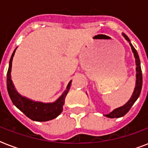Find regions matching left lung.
<instances>
[{"label":"left lung","instance_id":"obj_1","mask_svg":"<svg viewBox=\"0 0 148 148\" xmlns=\"http://www.w3.org/2000/svg\"><path fill=\"white\" fill-rule=\"evenodd\" d=\"M124 38L127 40V41H128L129 45L131 46L132 52L134 53V58H135V64H136V84L135 88L134 90V92L131 95V98L129 99V101L127 102L124 105L119 107V108H115L114 110H113L111 112L107 114H103L105 117H109V118H115V117H121L123 116L126 114L128 112L129 110L131 109V108L133 106L138 98L140 96V91H141V88H142V72H141V67H140V61L138 53L135 48L133 47V45H131V40L128 38V37L125 34H122Z\"/></svg>","mask_w":148,"mask_h":148}]
</instances>
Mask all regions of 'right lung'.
<instances>
[{
  "label": "right lung",
  "instance_id": "add662e5",
  "mask_svg": "<svg viewBox=\"0 0 148 148\" xmlns=\"http://www.w3.org/2000/svg\"><path fill=\"white\" fill-rule=\"evenodd\" d=\"M16 49L17 47L14 51L10 59L9 67H8V74H7V87H8V91L10 100L21 111H22L27 117H29L32 121H48L54 119L62 112L65 97L69 91L72 81L68 83L66 90L63 92L62 95L53 102L45 103L41 101H35L22 96L16 90L11 80V74H10L13 58H14Z\"/></svg>",
  "mask_w": 148,
  "mask_h": 148
}]
</instances>
